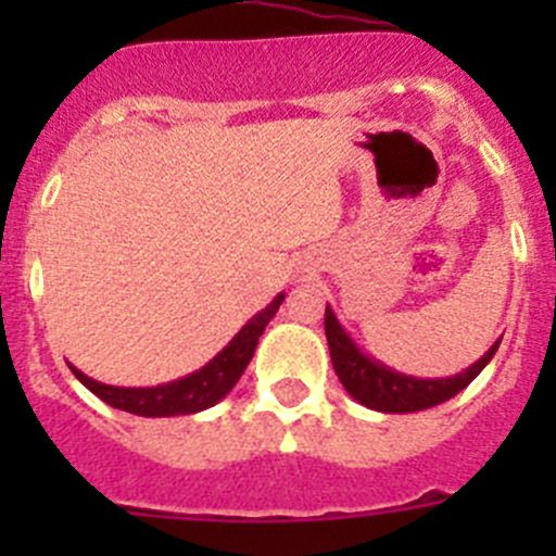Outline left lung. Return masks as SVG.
Here are the masks:
<instances>
[{
  "instance_id": "1",
  "label": "left lung",
  "mask_w": 556,
  "mask_h": 556,
  "mask_svg": "<svg viewBox=\"0 0 556 556\" xmlns=\"http://www.w3.org/2000/svg\"><path fill=\"white\" fill-rule=\"evenodd\" d=\"M326 339L328 351H331L333 370H337L342 387L351 392V397H356L358 404L367 406V409L390 412V415H406V412H420L431 409L437 404H445L448 397L465 390L488 367V362L495 356L501 345L498 339L476 365L456 372V376L415 378L390 370L387 365L358 351L356 342L348 337L345 328L339 326V320L333 317L331 306H326Z\"/></svg>"
}]
</instances>
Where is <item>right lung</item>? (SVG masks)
<instances>
[{
    "mask_svg": "<svg viewBox=\"0 0 556 556\" xmlns=\"http://www.w3.org/2000/svg\"><path fill=\"white\" fill-rule=\"evenodd\" d=\"M283 303V292L269 303L267 308L255 314L253 320H248V326L230 339L228 345L211 358L208 365L200 367L198 372L191 376L178 378V381H169V384L159 387H111L88 378L86 372H80L77 367H72L80 384H86L88 390L94 392L97 397H102L108 406L122 412H130V415L141 417H175V415H194V412H203L208 406H214L217 401H223L230 390L236 387V381L242 378L244 367L250 365L253 358L255 345H258V337L264 333L267 323L273 320L278 306Z\"/></svg>",
    "mask_w": 556,
    "mask_h": 556,
    "instance_id": "right-lung-1",
    "label": "right lung"
}]
</instances>
